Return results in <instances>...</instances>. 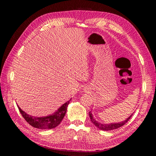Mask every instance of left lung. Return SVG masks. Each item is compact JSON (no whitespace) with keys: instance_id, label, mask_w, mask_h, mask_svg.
<instances>
[{"instance_id":"left-lung-1","label":"left lung","mask_w":156,"mask_h":156,"mask_svg":"<svg viewBox=\"0 0 156 156\" xmlns=\"http://www.w3.org/2000/svg\"><path fill=\"white\" fill-rule=\"evenodd\" d=\"M133 114L130 115L125 120L122 121L121 122H118V123H111V124H103V123H101V122H99L98 121H97L93 117V115H92V112L91 111L89 112V116H90V120H91V122L98 127V128H99L101 130H103V131H111V130L119 128V127H122V126H124L126 123H127V122L130 119V118L132 116Z\"/></svg>"}]
</instances>
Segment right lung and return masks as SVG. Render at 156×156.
Listing matches in <instances>:
<instances>
[{"label":"right lung","mask_w":156,"mask_h":156,"mask_svg":"<svg viewBox=\"0 0 156 156\" xmlns=\"http://www.w3.org/2000/svg\"><path fill=\"white\" fill-rule=\"evenodd\" d=\"M71 100H72V99H70L69 101L64 103L53 114L41 117L32 116L28 115L25 111H23L17 104V105L23 117L30 125L37 129H49L55 128L60 124L61 121L62 120L66 115V112L67 111V107Z\"/></svg>","instance_id":"right-lung-1"}]
</instances>
